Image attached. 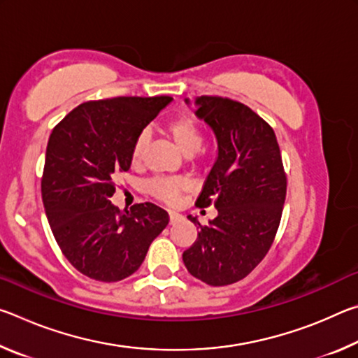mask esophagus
Listing matches in <instances>:
<instances>
[{
  "mask_svg": "<svg viewBox=\"0 0 358 358\" xmlns=\"http://www.w3.org/2000/svg\"><path fill=\"white\" fill-rule=\"evenodd\" d=\"M181 220V215H178L177 211H169V221H171V224L177 222Z\"/></svg>",
  "mask_w": 358,
  "mask_h": 358,
  "instance_id": "1",
  "label": "esophagus"
}]
</instances>
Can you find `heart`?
I'll return each mask as SVG.
<instances>
[{"label": "heart", "instance_id": "b5f03b06", "mask_svg": "<svg viewBox=\"0 0 358 358\" xmlns=\"http://www.w3.org/2000/svg\"><path fill=\"white\" fill-rule=\"evenodd\" d=\"M166 134L172 138L177 148L185 156H191L192 164L203 166L210 159L208 153L201 150L203 143V131L196 120L189 117H175L167 121L164 126ZM150 143V132L147 129L141 131L134 138L131 150V157L134 164H141L145 157V151ZM187 189V183L185 180L178 178H153L148 181L147 192L151 197L162 203L173 205L177 203L178 196Z\"/></svg>", "mask_w": 358, "mask_h": 358}]
</instances>
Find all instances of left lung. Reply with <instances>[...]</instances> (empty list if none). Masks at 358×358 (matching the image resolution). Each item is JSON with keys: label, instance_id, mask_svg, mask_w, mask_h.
I'll return each mask as SVG.
<instances>
[{"label": "left lung", "instance_id": "obj_1", "mask_svg": "<svg viewBox=\"0 0 358 358\" xmlns=\"http://www.w3.org/2000/svg\"><path fill=\"white\" fill-rule=\"evenodd\" d=\"M196 104L217 141V159L196 207L215 205L217 216L207 226L189 216L199 234L183 262L208 286H229L250 275L273 245L287 178L275 131L262 117L221 96H201Z\"/></svg>", "mask_w": 358, "mask_h": 358}]
</instances>
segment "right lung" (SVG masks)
Instances as JSON below:
<instances>
[{
	"mask_svg": "<svg viewBox=\"0 0 358 358\" xmlns=\"http://www.w3.org/2000/svg\"><path fill=\"white\" fill-rule=\"evenodd\" d=\"M172 101L171 96H120L71 110L48 137L41 180L53 237L71 265L96 281L131 276L169 224L155 203L113 207L115 177L128 172L134 138Z\"/></svg>",
	"mask_w": 358,
	"mask_h": 358,
	"instance_id": "obj_1",
	"label": "right lung"
}]
</instances>
